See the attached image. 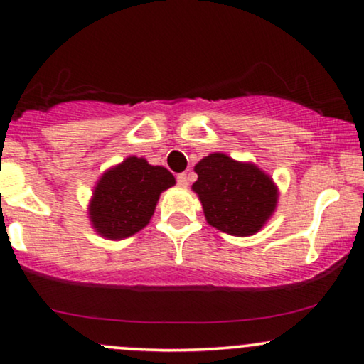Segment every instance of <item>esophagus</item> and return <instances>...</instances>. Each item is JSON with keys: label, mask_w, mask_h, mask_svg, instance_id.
Masks as SVG:
<instances>
[{"label": "esophagus", "mask_w": 364, "mask_h": 364, "mask_svg": "<svg viewBox=\"0 0 364 364\" xmlns=\"http://www.w3.org/2000/svg\"><path fill=\"white\" fill-rule=\"evenodd\" d=\"M177 183H178V187H187L188 186V176H187L186 172L178 173V176H177Z\"/></svg>", "instance_id": "1"}]
</instances>
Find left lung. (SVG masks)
Returning <instances> with one entry per match:
<instances>
[{"mask_svg": "<svg viewBox=\"0 0 364 364\" xmlns=\"http://www.w3.org/2000/svg\"><path fill=\"white\" fill-rule=\"evenodd\" d=\"M192 191L200 198L207 222L235 237L257 233L275 212L278 188L252 162H238L222 152L203 157L193 167Z\"/></svg>", "mask_w": 364, "mask_h": 364, "instance_id": "8db88e82", "label": "left lung"}]
</instances>
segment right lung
<instances>
[{
    "label": "right lung",
    "instance_id": "obj_1",
    "mask_svg": "<svg viewBox=\"0 0 364 364\" xmlns=\"http://www.w3.org/2000/svg\"><path fill=\"white\" fill-rule=\"evenodd\" d=\"M176 178L166 167L142 157H127L99 178L89 203V218L99 235L122 240L151 222L157 200Z\"/></svg>",
    "mask_w": 364,
    "mask_h": 364
}]
</instances>
